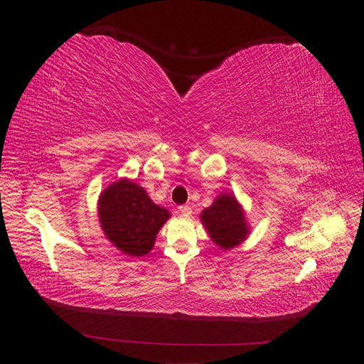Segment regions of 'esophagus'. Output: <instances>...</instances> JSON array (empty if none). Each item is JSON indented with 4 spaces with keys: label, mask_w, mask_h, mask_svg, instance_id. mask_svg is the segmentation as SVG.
I'll return each mask as SVG.
<instances>
[{
    "label": "esophagus",
    "mask_w": 364,
    "mask_h": 364,
    "mask_svg": "<svg viewBox=\"0 0 364 364\" xmlns=\"http://www.w3.org/2000/svg\"><path fill=\"white\" fill-rule=\"evenodd\" d=\"M179 211H181V214H182L183 217H190V215L193 214V209H191L190 205H182V206H179Z\"/></svg>",
    "instance_id": "1"
}]
</instances>
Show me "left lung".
<instances>
[{"label": "left lung", "instance_id": "left-lung-1", "mask_svg": "<svg viewBox=\"0 0 364 364\" xmlns=\"http://www.w3.org/2000/svg\"><path fill=\"white\" fill-rule=\"evenodd\" d=\"M202 222L214 243L222 249L235 247L249 234L243 209L232 194H222L206 208Z\"/></svg>", "mask_w": 364, "mask_h": 364}]
</instances>
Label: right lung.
<instances>
[{"instance_id": "1", "label": "right lung", "mask_w": 364, "mask_h": 364, "mask_svg": "<svg viewBox=\"0 0 364 364\" xmlns=\"http://www.w3.org/2000/svg\"><path fill=\"white\" fill-rule=\"evenodd\" d=\"M98 215L105 235L115 247L126 255L142 257L155 245L170 213L153 203L142 186L123 179L103 191Z\"/></svg>"}]
</instances>
